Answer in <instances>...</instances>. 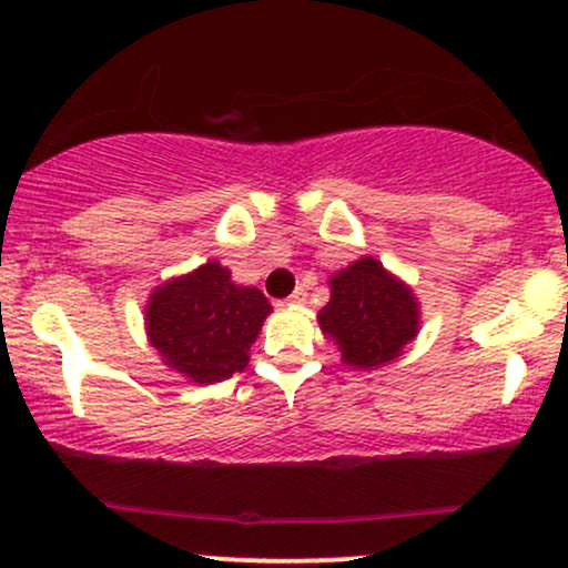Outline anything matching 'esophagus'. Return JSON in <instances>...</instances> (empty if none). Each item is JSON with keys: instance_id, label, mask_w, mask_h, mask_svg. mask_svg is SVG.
I'll return each instance as SVG.
<instances>
[{"instance_id": "esophagus-1", "label": "esophagus", "mask_w": 568, "mask_h": 568, "mask_svg": "<svg viewBox=\"0 0 568 568\" xmlns=\"http://www.w3.org/2000/svg\"><path fill=\"white\" fill-rule=\"evenodd\" d=\"M288 302H291V304H304V302H306V288H304V285H298V288L291 293Z\"/></svg>"}]
</instances>
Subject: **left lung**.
<instances>
[{
    "label": "left lung",
    "instance_id": "1",
    "mask_svg": "<svg viewBox=\"0 0 568 568\" xmlns=\"http://www.w3.org/2000/svg\"><path fill=\"white\" fill-rule=\"evenodd\" d=\"M328 283L331 302L317 321L323 334L338 344L347 366H384L419 334V302L376 258L366 256L349 264Z\"/></svg>",
    "mask_w": 568,
    "mask_h": 568
}]
</instances>
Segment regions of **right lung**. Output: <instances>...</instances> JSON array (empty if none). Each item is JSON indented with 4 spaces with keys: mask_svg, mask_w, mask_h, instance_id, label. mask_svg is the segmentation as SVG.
Listing matches in <instances>:
<instances>
[{
    "mask_svg": "<svg viewBox=\"0 0 568 568\" xmlns=\"http://www.w3.org/2000/svg\"><path fill=\"white\" fill-rule=\"evenodd\" d=\"M270 312L262 291L232 283L226 266L207 262L160 285L143 321L168 366L197 384H213L247 366V352Z\"/></svg>",
    "mask_w": 568,
    "mask_h": 568,
    "instance_id": "obj_1",
    "label": "right lung"
}]
</instances>
